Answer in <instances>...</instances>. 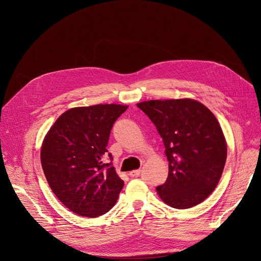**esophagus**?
Masks as SVG:
<instances>
[{
  "instance_id": "34e87169",
  "label": "esophagus",
  "mask_w": 261,
  "mask_h": 261,
  "mask_svg": "<svg viewBox=\"0 0 261 261\" xmlns=\"http://www.w3.org/2000/svg\"><path fill=\"white\" fill-rule=\"evenodd\" d=\"M140 174H141V170L140 169H135V170H132V171L129 172V175L133 176V177H138Z\"/></svg>"
}]
</instances>
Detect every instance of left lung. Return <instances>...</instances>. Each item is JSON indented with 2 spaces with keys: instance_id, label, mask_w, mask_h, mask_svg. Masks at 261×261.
I'll return each instance as SVG.
<instances>
[{
  "instance_id": "8db88e82",
  "label": "left lung",
  "mask_w": 261,
  "mask_h": 261,
  "mask_svg": "<svg viewBox=\"0 0 261 261\" xmlns=\"http://www.w3.org/2000/svg\"><path fill=\"white\" fill-rule=\"evenodd\" d=\"M138 107L155 125L168 160L159 197L177 210L206 199L218 185L227 155L225 136L211 110L191 98L147 100Z\"/></svg>"
}]
</instances>
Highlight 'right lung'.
<instances>
[{
  "mask_svg": "<svg viewBox=\"0 0 261 261\" xmlns=\"http://www.w3.org/2000/svg\"><path fill=\"white\" fill-rule=\"evenodd\" d=\"M127 109L116 103L72 108L44 136L40 156L47 183L64 206L79 216H101L118 199L123 181L103 159L113 123Z\"/></svg>",
  "mask_w": 261,
  "mask_h": 261,
  "instance_id": "add662e5",
  "label": "right lung"
}]
</instances>
